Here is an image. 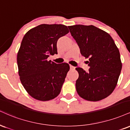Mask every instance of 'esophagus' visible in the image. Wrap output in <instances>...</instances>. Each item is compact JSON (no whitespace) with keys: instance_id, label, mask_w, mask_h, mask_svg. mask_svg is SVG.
<instances>
[{"instance_id":"1","label":"esophagus","mask_w":130,"mask_h":130,"mask_svg":"<svg viewBox=\"0 0 130 130\" xmlns=\"http://www.w3.org/2000/svg\"><path fill=\"white\" fill-rule=\"evenodd\" d=\"M70 69H71V70H74L75 69V67L72 66L71 65H70Z\"/></svg>"}]
</instances>
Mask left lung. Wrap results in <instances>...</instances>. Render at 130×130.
<instances>
[{"label":"left lung","mask_w":130,"mask_h":130,"mask_svg":"<svg viewBox=\"0 0 130 130\" xmlns=\"http://www.w3.org/2000/svg\"><path fill=\"white\" fill-rule=\"evenodd\" d=\"M71 36L88 61L89 71L77 67L78 94L90 101L106 98L115 90L122 70L120 53L111 36L93 25L68 26Z\"/></svg>","instance_id":"1"}]
</instances>
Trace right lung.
Instances as JSON below:
<instances>
[{
    "label": "right lung",
    "mask_w": 130,
    "mask_h": 130,
    "mask_svg": "<svg viewBox=\"0 0 130 130\" xmlns=\"http://www.w3.org/2000/svg\"><path fill=\"white\" fill-rule=\"evenodd\" d=\"M68 32L64 25L42 24L25 34L17 56L19 75L24 88L34 99L50 101L60 93L70 66L47 59L57 54V40Z\"/></svg>",
    "instance_id": "obj_1"
}]
</instances>
